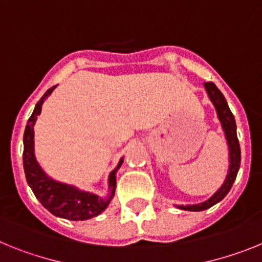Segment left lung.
I'll return each instance as SVG.
<instances>
[{
	"mask_svg": "<svg viewBox=\"0 0 262 262\" xmlns=\"http://www.w3.org/2000/svg\"><path fill=\"white\" fill-rule=\"evenodd\" d=\"M204 88L207 91V95L210 97L211 103H212L213 108L216 111V115L219 118L222 129L224 132V137L227 141V146H228V156H229V166L228 172L224 179V183L220 186V188L216 191L215 194L207 200L198 204H181L178 207L179 210L185 211H204L210 207L215 206L216 203H219L220 200L226 198L231 190L233 182H235L236 177H237L238 169H240V161H241V151H240V144L237 140V133H236V121L235 116L232 115L231 109H229L228 103H227L226 97L223 96V93L220 92L219 88L216 87L212 81H207L204 83Z\"/></svg>",
	"mask_w": 262,
	"mask_h": 262,
	"instance_id": "8db88e82",
	"label": "left lung"
}]
</instances>
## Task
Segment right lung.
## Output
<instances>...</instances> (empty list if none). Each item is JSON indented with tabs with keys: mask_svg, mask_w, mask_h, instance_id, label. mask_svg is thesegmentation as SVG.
Instances as JSON below:
<instances>
[{
	"mask_svg": "<svg viewBox=\"0 0 262 262\" xmlns=\"http://www.w3.org/2000/svg\"><path fill=\"white\" fill-rule=\"evenodd\" d=\"M51 87L40 97L36 103L27 121L24 134V169L26 181L33 190L36 199L42 206L49 210L52 215L67 220H88L100 215L109 206L111 200L115 196L116 191V174L121 167L124 158L118 161L116 169L109 172L108 177V194L105 196L80 190L74 185H67L63 182L55 181L43 171L40 165L36 161L35 149H34V125L36 118L42 112V105L45 100L55 90Z\"/></svg>",
	"mask_w": 262,
	"mask_h": 262,
	"instance_id": "add662e5",
	"label": "right lung"
}]
</instances>
